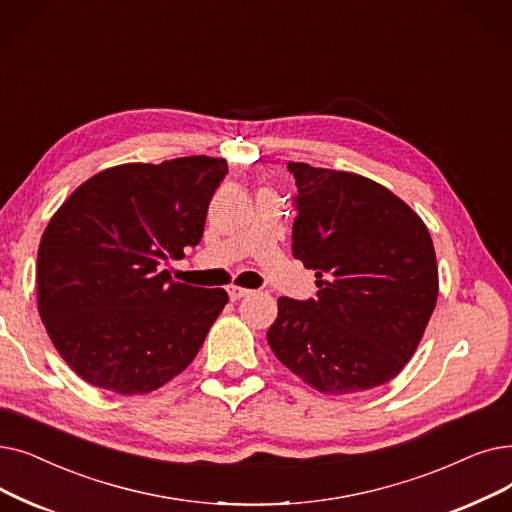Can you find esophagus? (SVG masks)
Listing matches in <instances>:
<instances>
[{
  "label": "esophagus",
  "mask_w": 512,
  "mask_h": 512,
  "mask_svg": "<svg viewBox=\"0 0 512 512\" xmlns=\"http://www.w3.org/2000/svg\"><path fill=\"white\" fill-rule=\"evenodd\" d=\"M228 295H230V299L232 301H238V299H242V297H247V295H251V291L249 288H242V286H228Z\"/></svg>",
  "instance_id": "34e87169"
}]
</instances>
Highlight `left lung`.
<instances>
[{
    "mask_svg": "<svg viewBox=\"0 0 512 512\" xmlns=\"http://www.w3.org/2000/svg\"><path fill=\"white\" fill-rule=\"evenodd\" d=\"M293 255L316 270V299H278L276 358L328 395L389 383L416 351L437 301V261L422 219L368 177L288 163Z\"/></svg>",
    "mask_w": 512,
    "mask_h": 512,
    "instance_id": "8db88e82",
    "label": "left lung"
}]
</instances>
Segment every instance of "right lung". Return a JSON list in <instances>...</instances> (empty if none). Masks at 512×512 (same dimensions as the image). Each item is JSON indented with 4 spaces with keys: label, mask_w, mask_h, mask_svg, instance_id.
<instances>
[{
    "label": "right lung",
    "mask_w": 512,
    "mask_h": 512,
    "mask_svg": "<svg viewBox=\"0 0 512 512\" xmlns=\"http://www.w3.org/2000/svg\"><path fill=\"white\" fill-rule=\"evenodd\" d=\"M226 175L228 163L205 154L119 165L50 219L37 253L39 316L83 381L148 393L194 360L228 293L173 282L161 265L201 242Z\"/></svg>",
    "instance_id": "right-lung-1"
}]
</instances>
